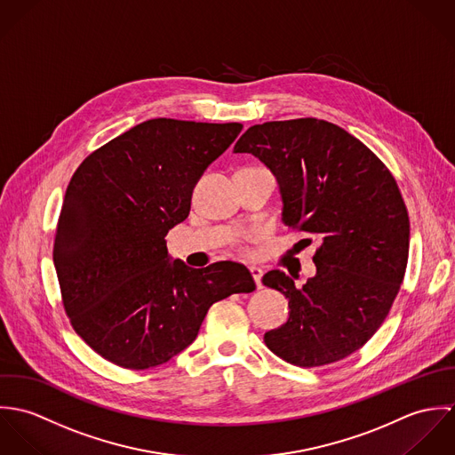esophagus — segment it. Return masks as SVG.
I'll list each match as a JSON object with an SVG mask.
<instances>
[{
	"instance_id": "34e87169",
	"label": "esophagus",
	"mask_w": 455,
	"mask_h": 455,
	"mask_svg": "<svg viewBox=\"0 0 455 455\" xmlns=\"http://www.w3.org/2000/svg\"><path fill=\"white\" fill-rule=\"evenodd\" d=\"M249 269H251V275L254 276V282H256V285H258V287L260 289V287H262V282H260V280H262V275H264L262 267H259V266H251Z\"/></svg>"
}]
</instances>
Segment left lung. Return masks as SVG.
<instances>
[{
    "label": "left lung",
    "instance_id": "1",
    "mask_svg": "<svg viewBox=\"0 0 455 455\" xmlns=\"http://www.w3.org/2000/svg\"><path fill=\"white\" fill-rule=\"evenodd\" d=\"M233 152L275 175L283 224L323 242L303 287L280 269L262 276L291 308L264 334L267 348L303 368L359 350L386 321L408 260V212L389 170L355 136L312 117L256 124Z\"/></svg>",
    "mask_w": 455,
    "mask_h": 455
}]
</instances>
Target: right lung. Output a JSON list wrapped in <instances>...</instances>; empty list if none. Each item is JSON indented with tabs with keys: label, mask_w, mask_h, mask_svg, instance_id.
I'll use <instances>...</instances> for the list:
<instances>
[{
	"label": "right lung",
	"mask_w": 455,
	"mask_h": 455,
	"mask_svg": "<svg viewBox=\"0 0 455 455\" xmlns=\"http://www.w3.org/2000/svg\"><path fill=\"white\" fill-rule=\"evenodd\" d=\"M243 124L150 119L92 152L66 189L54 266L76 334L107 361L147 370L197 336L208 308L256 291L251 271L172 259L164 236L184 222L206 168Z\"/></svg>",
	"instance_id": "right-lung-1"
}]
</instances>
